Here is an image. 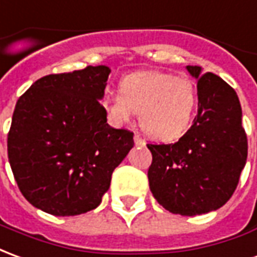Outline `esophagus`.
Masks as SVG:
<instances>
[{
    "instance_id": "34e87169",
    "label": "esophagus",
    "mask_w": 257,
    "mask_h": 257,
    "mask_svg": "<svg viewBox=\"0 0 257 257\" xmlns=\"http://www.w3.org/2000/svg\"><path fill=\"white\" fill-rule=\"evenodd\" d=\"M134 143L137 144V145H141V144H145V140H144L141 134L136 133V134H134Z\"/></svg>"
}]
</instances>
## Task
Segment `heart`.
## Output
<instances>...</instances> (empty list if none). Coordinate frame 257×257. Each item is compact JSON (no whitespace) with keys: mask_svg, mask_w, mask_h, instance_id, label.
Returning a JSON list of instances; mask_svg holds the SVG:
<instances>
[{"mask_svg":"<svg viewBox=\"0 0 257 257\" xmlns=\"http://www.w3.org/2000/svg\"><path fill=\"white\" fill-rule=\"evenodd\" d=\"M102 106L116 124L140 112L144 132L156 140H174L190 127L196 106L191 80L167 72H138L120 81L119 94L102 98Z\"/></svg>","mask_w":257,"mask_h":257,"instance_id":"heart-1","label":"heart"}]
</instances>
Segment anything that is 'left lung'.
Listing matches in <instances>:
<instances>
[{
    "mask_svg": "<svg viewBox=\"0 0 257 257\" xmlns=\"http://www.w3.org/2000/svg\"><path fill=\"white\" fill-rule=\"evenodd\" d=\"M198 80V114L174 144H147L149 188L166 210L196 216L221 207L235 191L248 156L242 109L219 76L187 66Z\"/></svg>",
    "mask_w": 257,
    "mask_h": 257,
    "instance_id": "obj_1",
    "label": "left lung"
}]
</instances>
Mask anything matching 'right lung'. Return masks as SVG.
I'll use <instances>...</instances> for the list:
<instances>
[{
    "instance_id": "obj_1",
    "label": "right lung",
    "mask_w": 257,
    "mask_h": 257,
    "mask_svg": "<svg viewBox=\"0 0 257 257\" xmlns=\"http://www.w3.org/2000/svg\"><path fill=\"white\" fill-rule=\"evenodd\" d=\"M108 66H87L38 79L16 102L8 159L19 190L54 216L95 209L112 173L134 145V133L113 128L99 103Z\"/></svg>"
}]
</instances>
